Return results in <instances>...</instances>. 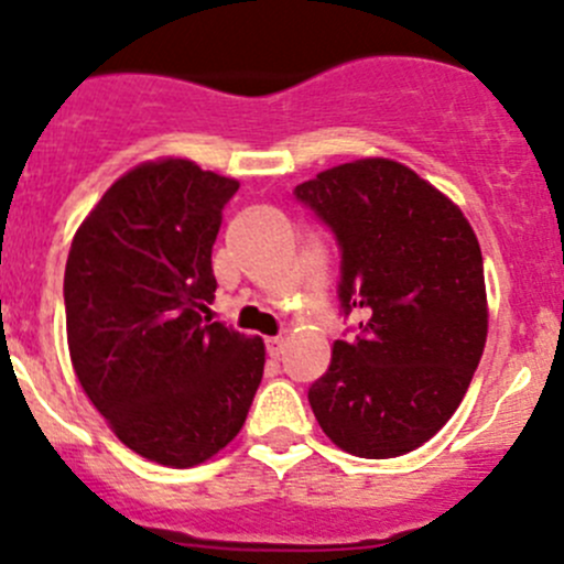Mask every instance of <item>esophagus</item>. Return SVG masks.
<instances>
[{
	"mask_svg": "<svg viewBox=\"0 0 564 564\" xmlns=\"http://www.w3.org/2000/svg\"><path fill=\"white\" fill-rule=\"evenodd\" d=\"M264 344H267V355L275 357V360H281L283 349H286V340H283V338H267Z\"/></svg>",
	"mask_w": 564,
	"mask_h": 564,
	"instance_id": "34e87169",
	"label": "esophagus"
}]
</instances>
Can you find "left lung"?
Instances as JSON below:
<instances>
[{"mask_svg":"<svg viewBox=\"0 0 564 564\" xmlns=\"http://www.w3.org/2000/svg\"><path fill=\"white\" fill-rule=\"evenodd\" d=\"M338 242L340 314L308 390L324 434L360 458H395L429 442L477 371L488 333L482 253L464 213L412 169L384 158L344 163L294 187Z\"/></svg>","mask_w":564,"mask_h":564,"instance_id":"left-lung-1","label":"left lung"}]
</instances>
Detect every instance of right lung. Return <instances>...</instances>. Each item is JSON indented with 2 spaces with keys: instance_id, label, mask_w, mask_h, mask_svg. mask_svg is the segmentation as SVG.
Instances as JSON below:
<instances>
[{
  "instance_id": "right-lung-1",
  "label": "right lung",
  "mask_w": 564,
  "mask_h": 564,
  "mask_svg": "<svg viewBox=\"0 0 564 564\" xmlns=\"http://www.w3.org/2000/svg\"><path fill=\"white\" fill-rule=\"evenodd\" d=\"M240 182L169 158L119 176L65 267L76 377L113 434L163 466L224 451L248 417L264 344L213 322V246Z\"/></svg>"
}]
</instances>
